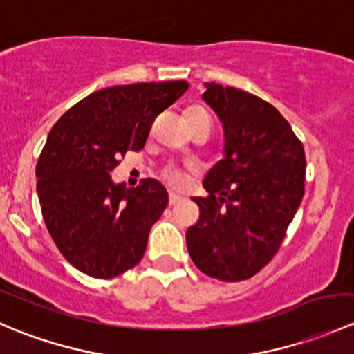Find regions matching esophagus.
<instances>
[{
    "label": "esophagus",
    "mask_w": 354,
    "mask_h": 354,
    "mask_svg": "<svg viewBox=\"0 0 354 354\" xmlns=\"http://www.w3.org/2000/svg\"><path fill=\"white\" fill-rule=\"evenodd\" d=\"M181 202V197L176 194H169V205H176V203Z\"/></svg>",
    "instance_id": "obj_1"
}]
</instances>
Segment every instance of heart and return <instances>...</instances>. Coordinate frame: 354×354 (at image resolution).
Segmentation results:
<instances>
[{"instance_id": "b5f03b06", "label": "heart", "mask_w": 354, "mask_h": 354, "mask_svg": "<svg viewBox=\"0 0 354 354\" xmlns=\"http://www.w3.org/2000/svg\"><path fill=\"white\" fill-rule=\"evenodd\" d=\"M192 113H205V111L194 109V111H192ZM162 178H164V181H166V183H169L171 187H174V188L183 187L185 181H187L185 174L181 173L180 169H176V167H174V166H166V167H164V169H162Z\"/></svg>"}]
</instances>
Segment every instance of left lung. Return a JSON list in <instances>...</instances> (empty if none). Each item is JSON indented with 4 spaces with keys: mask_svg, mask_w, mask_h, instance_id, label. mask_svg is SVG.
<instances>
[{
    "mask_svg": "<svg viewBox=\"0 0 354 354\" xmlns=\"http://www.w3.org/2000/svg\"><path fill=\"white\" fill-rule=\"evenodd\" d=\"M203 101L224 128V157L207 173L209 197L187 231L195 266L214 279H250L272 260L305 194V151L272 104L219 84Z\"/></svg>",
    "mask_w": 354,
    "mask_h": 354,
    "instance_id": "8db88e82",
    "label": "left lung"
}]
</instances>
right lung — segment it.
Segmentation results:
<instances>
[{
  "instance_id": "1",
  "label": "right lung",
  "mask_w": 354,
  "mask_h": 354,
  "mask_svg": "<svg viewBox=\"0 0 354 354\" xmlns=\"http://www.w3.org/2000/svg\"><path fill=\"white\" fill-rule=\"evenodd\" d=\"M188 91V82L102 88L55 123L35 167L42 217L62 255L87 276L111 279L137 266L167 192L147 178L114 185L127 151H142L152 123Z\"/></svg>"
}]
</instances>
